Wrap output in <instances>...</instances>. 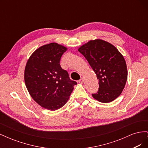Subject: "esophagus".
<instances>
[{
  "label": "esophagus",
  "instance_id": "1",
  "mask_svg": "<svg viewBox=\"0 0 148 148\" xmlns=\"http://www.w3.org/2000/svg\"><path fill=\"white\" fill-rule=\"evenodd\" d=\"M78 82H79V83H81V84H82V83H83V78H82L81 79H79V80H78Z\"/></svg>",
  "mask_w": 148,
  "mask_h": 148
}]
</instances>
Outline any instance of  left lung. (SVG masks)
Masks as SVG:
<instances>
[{"instance_id":"obj_1","label":"left lung","mask_w":148,"mask_h":148,"mask_svg":"<svg viewBox=\"0 0 148 148\" xmlns=\"http://www.w3.org/2000/svg\"><path fill=\"white\" fill-rule=\"evenodd\" d=\"M99 79V89L92 94L95 99L108 103L122 93L127 79L124 57L112 44L101 39L91 40L78 49Z\"/></svg>"}]
</instances>
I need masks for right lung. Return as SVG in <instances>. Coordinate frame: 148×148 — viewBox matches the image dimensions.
<instances>
[{
	"instance_id": "obj_1",
	"label": "right lung",
	"mask_w": 148,
	"mask_h": 148,
	"mask_svg": "<svg viewBox=\"0 0 148 148\" xmlns=\"http://www.w3.org/2000/svg\"><path fill=\"white\" fill-rule=\"evenodd\" d=\"M67 48L52 42L36 49L25 70V82L33 99L42 107L56 110L69 100L77 83L71 80L60 61Z\"/></svg>"
}]
</instances>
